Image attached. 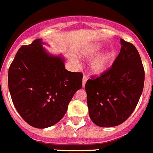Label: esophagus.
<instances>
[{"instance_id": "obj_1", "label": "esophagus", "mask_w": 153, "mask_h": 153, "mask_svg": "<svg viewBox=\"0 0 153 153\" xmlns=\"http://www.w3.org/2000/svg\"><path fill=\"white\" fill-rule=\"evenodd\" d=\"M87 79H88V77H87L86 75L83 76V86H85V84H86V82L87 81Z\"/></svg>"}]
</instances>
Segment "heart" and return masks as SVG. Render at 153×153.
Returning <instances> with one entry per match:
<instances>
[{
    "label": "heart",
    "mask_w": 153,
    "mask_h": 153,
    "mask_svg": "<svg viewBox=\"0 0 153 153\" xmlns=\"http://www.w3.org/2000/svg\"><path fill=\"white\" fill-rule=\"evenodd\" d=\"M101 47L98 44L90 46L88 48L85 49L81 53V56L85 57H91L94 56L100 51ZM113 59V53L109 51L103 53L99 55L91 60L89 65L90 70L94 74H100L107 68L109 64Z\"/></svg>",
    "instance_id": "1"
}]
</instances>
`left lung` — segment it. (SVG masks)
I'll return each instance as SVG.
<instances>
[{
  "mask_svg": "<svg viewBox=\"0 0 153 153\" xmlns=\"http://www.w3.org/2000/svg\"><path fill=\"white\" fill-rule=\"evenodd\" d=\"M121 50L112 67L92 76L85 85L91 120L98 126L125 122L136 109L143 93L145 71L140 53L129 42L120 40Z\"/></svg>",
  "mask_w": 153,
  "mask_h": 153,
  "instance_id": "left-lung-1",
  "label": "left lung"
}]
</instances>
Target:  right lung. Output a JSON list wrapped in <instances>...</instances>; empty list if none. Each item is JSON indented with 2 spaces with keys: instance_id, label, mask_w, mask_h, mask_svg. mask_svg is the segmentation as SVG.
<instances>
[{
  "instance_id": "add662e5",
  "label": "right lung",
  "mask_w": 153,
  "mask_h": 153,
  "mask_svg": "<svg viewBox=\"0 0 153 153\" xmlns=\"http://www.w3.org/2000/svg\"><path fill=\"white\" fill-rule=\"evenodd\" d=\"M42 44L36 39L23 45L8 70V87L17 111L39 129L57 123L83 86V74L66 70L63 58L48 54Z\"/></svg>"
}]
</instances>
